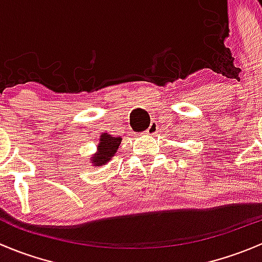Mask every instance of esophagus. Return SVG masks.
I'll return each mask as SVG.
<instances>
[{
  "instance_id": "1",
  "label": "esophagus",
  "mask_w": 262,
  "mask_h": 262,
  "mask_svg": "<svg viewBox=\"0 0 262 262\" xmlns=\"http://www.w3.org/2000/svg\"><path fill=\"white\" fill-rule=\"evenodd\" d=\"M157 132H158L157 123H156V121H152L149 125V128L147 129V133L149 134V136H155V134H157Z\"/></svg>"
}]
</instances>
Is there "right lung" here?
Wrapping results in <instances>:
<instances>
[{
	"label": "right lung",
	"mask_w": 262,
	"mask_h": 262,
	"mask_svg": "<svg viewBox=\"0 0 262 262\" xmlns=\"http://www.w3.org/2000/svg\"><path fill=\"white\" fill-rule=\"evenodd\" d=\"M120 142L121 138L112 137L107 133L102 134L100 137V144L97 147V153L95 155V157H92V163H95V166L105 165L114 156Z\"/></svg>",
	"instance_id": "right-lung-1"
}]
</instances>
